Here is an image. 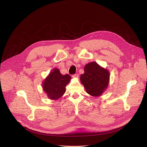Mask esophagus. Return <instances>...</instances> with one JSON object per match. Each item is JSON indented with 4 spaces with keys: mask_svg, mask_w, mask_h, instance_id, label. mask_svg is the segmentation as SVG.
I'll use <instances>...</instances> for the list:
<instances>
[{
    "mask_svg": "<svg viewBox=\"0 0 147 147\" xmlns=\"http://www.w3.org/2000/svg\"><path fill=\"white\" fill-rule=\"evenodd\" d=\"M78 75L77 74H74V75H73L72 76V77L73 78H78Z\"/></svg>",
    "mask_w": 147,
    "mask_h": 147,
    "instance_id": "obj_1",
    "label": "esophagus"
}]
</instances>
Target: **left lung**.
Returning <instances> with one entry per match:
<instances>
[{
    "mask_svg": "<svg viewBox=\"0 0 147 147\" xmlns=\"http://www.w3.org/2000/svg\"><path fill=\"white\" fill-rule=\"evenodd\" d=\"M80 81L88 94L94 97L100 96L108 88L109 72L96 62H92L85 65Z\"/></svg>",
    "mask_w": 147,
    "mask_h": 147,
    "instance_id": "1",
    "label": "left lung"
}]
</instances>
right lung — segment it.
Wrapping results in <instances>:
<instances>
[{
    "mask_svg": "<svg viewBox=\"0 0 147 147\" xmlns=\"http://www.w3.org/2000/svg\"><path fill=\"white\" fill-rule=\"evenodd\" d=\"M71 79L69 75H63L59 69L54 68L42 82V88L50 99L58 100L65 94Z\"/></svg>",
    "mask_w": 147,
    "mask_h": 147,
    "instance_id": "add662e5",
    "label": "right lung"
}]
</instances>
